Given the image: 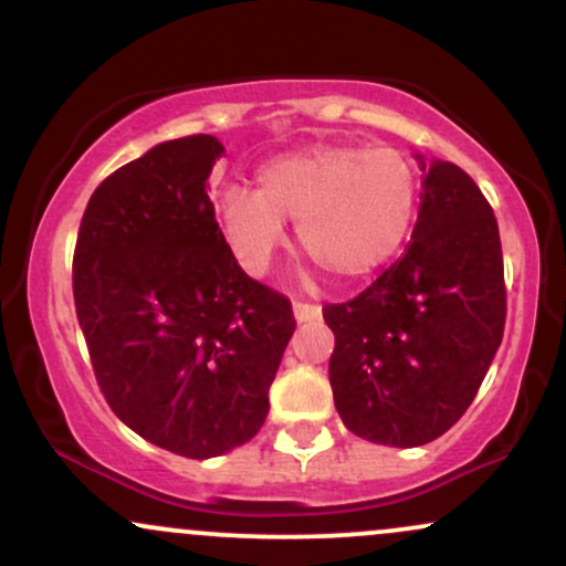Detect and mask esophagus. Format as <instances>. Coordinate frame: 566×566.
Instances as JSON below:
<instances>
[{
	"mask_svg": "<svg viewBox=\"0 0 566 566\" xmlns=\"http://www.w3.org/2000/svg\"><path fill=\"white\" fill-rule=\"evenodd\" d=\"M292 314H295L297 322H314L322 316V308L311 303H292Z\"/></svg>",
	"mask_w": 566,
	"mask_h": 566,
	"instance_id": "esophagus-1",
	"label": "esophagus"
}]
</instances>
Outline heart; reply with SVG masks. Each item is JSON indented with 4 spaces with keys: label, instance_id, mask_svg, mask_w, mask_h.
I'll list each match as a JSON object with an SVG mask.
<instances>
[{
    "label": "heart",
    "instance_id": "1",
    "mask_svg": "<svg viewBox=\"0 0 566 566\" xmlns=\"http://www.w3.org/2000/svg\"><path fill=\"white\" fill-rule=\"evenodd\" d=\"M418 207V172L396 148L316 143L258 170V191L229 186L220 229L247 274H263L297 220V244L333 282L373 276L405 244Z\"/></svg>",
    "mask_w": 566,
    "mask_h": 566
}]
</instances>
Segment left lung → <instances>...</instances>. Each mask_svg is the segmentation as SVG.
<instances>
[{"label": "left lung", "mask_w": 566, "mask_h": 566, "mask_svg": "<svg viewBox=\"0 0 566 566\" xmlns=\"http://www.w3.org/2000/svg\"><path fill=\"white\" fill-rule=\"evenodd\" d=\"M405 255L354 301L327 305L340 420L386 447H420L463 418L505 327L503 250L490 201L452 161H426Z\"/></svg>", "instance_id": "8db88e82"}]
</instances>
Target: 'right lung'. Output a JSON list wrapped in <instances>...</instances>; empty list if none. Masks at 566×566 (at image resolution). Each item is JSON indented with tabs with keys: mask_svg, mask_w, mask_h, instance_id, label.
Segmentation results:
<instances>
[{
	"mask_svg": "<svg viewBox=\"0 0 566 566\" xmlns=\"http://www.w3.org/2000/svg\"><path fill=\"white\" fill-rule=\"evenodd\" d=\"M226 148L165 140L108 175L74 252L76 319L97 386L127 428L193 460L261 431L295 333L284 295L239 269L207 197Z\"/></svg>",
	"mask_w": 566,
	"mask_h": 566,
	"instance_id": "add662e5",
	"label": "right lung"
}]
</instances>
